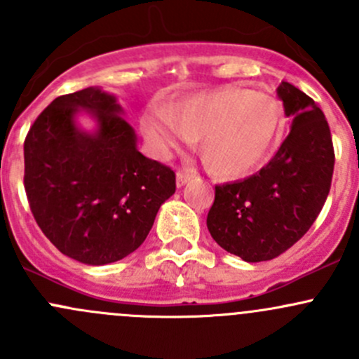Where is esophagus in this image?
<instances>
[{"instance_id": "obj_1", "label": "esophagus", "mask_w": 359, "mask_h": 359, "mask_svg": "<svg viewBox=\"0 0 359 359\" xmlns=\"http://www.w3.org/2000/svg\"><path fill=\"white\" fill-rule=\"evenodd\" d=\"M193 170H179L177 172V187H184L191 179H193Z\"/></svg>"}]
</instances>
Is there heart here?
<instances>
[{"instance_id":"1","label":"heart","mask_w":359,"mask_h":359,"mask_svg":"<svg viewBox=\"0 0 359 359\" xmlns=\"http://www.w3.org/2000/svg\"><path fill=\"white\" fill-rule=\"evenodd\" d=\"M285 123L283 106L262 92L226 85L179 102L151 107L140 130L154 156L193 146L217 177L236 179L255 172L273 154Z\"/></svg>"}]
</instances>
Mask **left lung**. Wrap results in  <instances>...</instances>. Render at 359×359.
<instances>
[{"mask_svg": "<svg viewBox=\"0 0 359 359\" xmlns=\"http://www.w3.org/2000/svg\"><path fill=\"white\" fill-rule=\"evenodd\" d=\"M290 133L260 172L215 186L206 227L217 245L245 262L281 255L320 215L334 175V144L323 111L297 86L276 88Z\"/></svg>", "mask_w": 359, "mask_h": 359, "instance_id": "1", "label": "left lung"}]
</instances>
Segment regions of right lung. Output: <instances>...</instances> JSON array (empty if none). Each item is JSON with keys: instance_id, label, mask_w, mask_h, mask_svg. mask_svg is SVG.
<instances>
[{"instance_id": "1", "label": "right lung", "mask_w": 359, "mask_h": 359, "mask_svg": "<svg viewBox=\"0 0 359 359\" xmlns=\"http://www.w3.org/2000/svg\"><path fill=\"white\" fill-rule=\"evenodd\" d=\"M123 114L114 93L88 86L57 97L24 142V186L36 222L64 255L88 266L135 252L175 193V173L139 153Z\"/></svg>"}]
</instances>
